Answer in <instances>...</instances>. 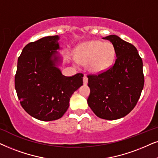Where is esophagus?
<instances>
[{
    "instance_id": "34e87169",
    "label": "esophagus",
    "mask_w": 158,
    "mask_h": 158,
    "mask_svg": "<svg viewBox=\"0 0 158 158\" xmlns=\"http://www.w3.org/2000/svg\"><path fill=\"white\" fill-rule=\"evenodd\" d=\"M83 83L85 85H87V83H88V79L86 76H84V77H83Z\"/></svg>"
}]
</instances>
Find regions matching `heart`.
<instances>
[{"mask_svg":"<svg viewBox=\"0 0 158 158\" xmlns=\"http://www.w3.org/2000/svg\"><path fill=\"white\" fill-rule=\"evenodd\" d=\"M115 56V48L110 43L92 40L78 48L75 58L79 63L87 64L90 72L100 73L110 67Z\"/></svg>","mask_w":158,"mask_h":158,"instance_id":"heart-1","label":"heart"}]
</instances>
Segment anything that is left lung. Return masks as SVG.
Wrapping results in <instances>:
<instances>
[{
  "instance_id": "obj_1",
  "label": "left lung",
  "mask_w": 158,
  "mask_h": 158,
  "mask_svg": "<svg viewBox=\"0 0 158 158\" xmlns=\"http://www.w3.org/2000/svg\"><path fill=\"white\" fill-rule=\"evenodd\" d=\"M103 39L113 44L116 59L104 72L87 76V103L98 117L116 120L129 114L140 98L144 83L143 64L132 44L114 35Z\"/></svg>"
}]
</instances>
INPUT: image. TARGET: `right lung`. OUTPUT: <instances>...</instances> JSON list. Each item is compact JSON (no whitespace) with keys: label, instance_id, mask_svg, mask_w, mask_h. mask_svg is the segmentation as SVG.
<instances>
[{"label":"right lung","instance_id":"right-lung-1","mask_svg":"<svg viewBox=\"0 0 158 158\" xmlns=\"http://www.w3.org/2000/svg\"><path fill=\"white\" fill-rule=\"evenodd\" d=\"M58 35L29 43L18 58L15 89L22 108L43 121L61 118L71 95L83 85V74L65 77L57 66L60 61Z\"/></svg>","mask_w":158,"mask_h":158}]
</instances>
